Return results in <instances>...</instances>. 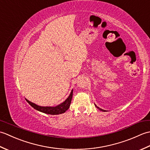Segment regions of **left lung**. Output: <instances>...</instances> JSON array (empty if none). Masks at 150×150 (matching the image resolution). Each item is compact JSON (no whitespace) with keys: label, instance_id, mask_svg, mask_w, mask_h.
I'll return each instance as SVG.
<instances>
[{"label":"left lung","instance_id":"1","mask_svg":"<svg viewBox=\"0 0 150 150\" xmlns=\"http://www.w3.org/2000/svg\"><path fill=\"white\" fill-rule=\"evenodd\" d=\"M95 106H96V108H98V110H100V111H106V110H103V109H101V108H98V106H96V105H95Z\"/></svg>","mask_w":150,"mask_h":150}]
</instances>
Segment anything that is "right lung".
Returning <instances> with one entry per match:
<instances>
[{
    "label": "right lung",
    "mask_w": 150,
    "mask_h": 150,
    "mask_svg": "<svg viewBox=\"0 0 150 150\" xmlns=\"http://www.w3.org/2000/svg\"><path fill=\"white\" fill-rule=\"evenodd\" d=\"M73 96V90L71 91V93L69 94V97L66 98L65 101H64L62 103L59 104L57 106H40L38 105L35 104L29 101L26 98H25L26 100L28 102L30 106H32L34 109L37 110V111H39L40 112H42L46 114L50 115H59L64 113L69 109L70 104H71V99Z\"/></svg>",
    "instance_id": "add662e5"
}]
</instances>
